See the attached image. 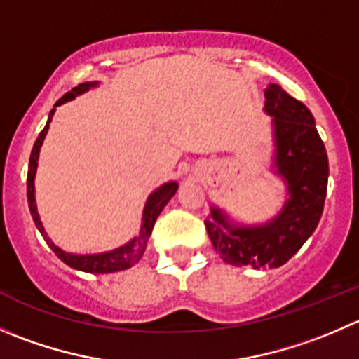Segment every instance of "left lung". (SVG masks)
Masks as SVG:
<instances>
[{
	"instance_id": "8db88e82",
	"label": "left lung",
	"mask_w": 359,
	"mask_h": 359,
	"mask_svg": "<svg viewBox=\"0 0 359 359\" xmlns=\"http://www.w3.org/2000/svg\"><path fill=\"white\" fill-rule=\"evenodd\" d=\"M264 114L272 117V172L286 186V201L276 217L242 224L212 205L205 221L215 252L233 266L279 268L318 228L328 187V156L311 110L270 83Z\"/></svg>"
}]
</instances>
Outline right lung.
Listing matches in <instances>:
<instances>
[{
	"label": "right lung",
	"instance_id": "obj_1",
	"mask_svg": "<svg viewBox=\"0 0 359 359\" xmlns=\"http://www.w3.org/2000/svg\"><path fill=\"white\" fill-rule=\"evenodd\" d=\"M98 83L100 82L79 83L76 87H73L72 91L66 93L61 100L55 102L54 109H52L50 114H48L47 124H45V128L41 130V133L38 135L36 142H34L33 145V151H31L29 170H27V203H29L31 215H33V221L34 224H36L38 231L41 233V236L45 238L47 245L54 250L55 256H57L62 263L75 268V270H80V272L114 273V272H121V270H128V268H131L135 263H138V261L142 259V256H144L145 252V247H147L149 236H151L152 228H154L156 219H158V215L161 214L163 208L166 207V203L172 200L173 194H175L177 189H179V184H177L175 180L163 184V186H159L158 189L152 191V193L149 194L147 201H145L144 214H142L140 231H138L137 236H133L130 242L117 247V249L107 250V252H98V254H73V252H66V250H62L61 247L55 245V243L50 240V236L47 235V231H45L43 224H41L40 214H38V208H36V200H34V177H36L38 156H40V149L45 140V135H47L48 131V126H50V121L55 112V107H61L65 105V103L72 102V100H75L76 96L83 95V93H87L89 89L98 87Z\"/></svg>",
	"mask_w": 359,
	"mask_h": 359
}]
</instances>
